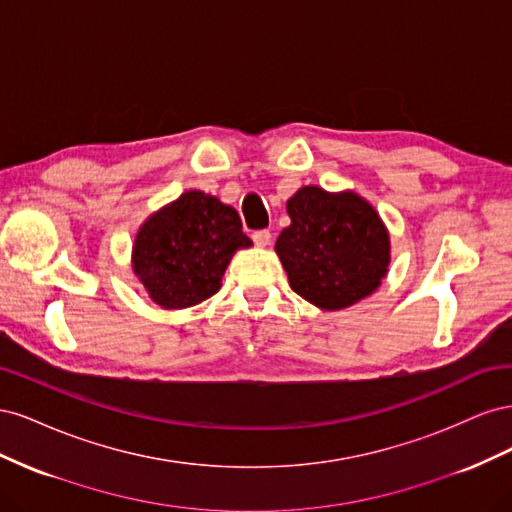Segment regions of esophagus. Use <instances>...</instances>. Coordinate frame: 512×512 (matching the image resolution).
Masks as SVG:
<instances>
[{
  "label": "esophagus",
  "instance_id": "esophagus-1",
  "mask_svg": "<svg viewBox=\"0 0 512 512\" xmlns=\"http://www.w3.org/2000/svg\"><path fill=\"white\" fill-rule=\"evenodd\" d=\"M252 239H254V243L258 247H267L271 243V232L269 230H256L254 235H252Z\"/></svg>",
  "mask_w": 512,
  "mask_h": 512
}]
</instances>
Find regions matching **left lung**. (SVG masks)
<instances>
[{
    "mask_svg": "<svg viewBox=\"0 0 512 512\" xmlns=\"http://www.w3.org/2000/svg\"><path fill=\"white\" fill-rule=\"evenodd\" d=\"M286 211L290 226L277 237L275 254L299 297L337 312L378 290L389 273L391 237L369 200L305 185Z\"/></svg>",
    "mask_w": 512,
    "mask_h": 512,
    "instance_id": "1",
    "label": "left lung"
}]
</instances>
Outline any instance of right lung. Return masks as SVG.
Returning a JSON list of instances; mask_svg holds the SVG:
<instances>
[{"label": "right lung", "mask_w": 512, "mask_h": 512, "mask_svg": "<svg viewBox=\"0 0 512 512\" xmlns=\"http://www.w3.org/2000/svg\"><path fill=\"white\" fill-rule=\"evenodd\" d=\"M252 247L239 213L200 190L183 192L138 228L132 271L162 309L203 303L222 288L237 250Z\"/></svg>", "instance_id": "1"}]
</instances>
